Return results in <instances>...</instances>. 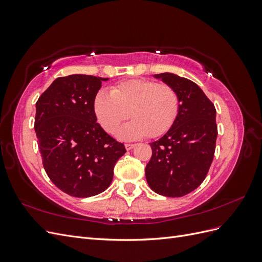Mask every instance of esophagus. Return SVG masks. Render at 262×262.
Returning a JSON list of instances; mask_svg holds the SVG:
<instances>
[{
    "mask_svg": "<svg viewBox=\"0 0 262 262\" xmlns=\"http://www.w3.org/2000/svg\"><path fill=\"white\" fill-rule=\"evenodd\" d=\"M124 146H125V148H126V149L129 150V149H132V148H133L134 146H136V145H134V144H129V143H126Z\"/></svg>",
    "mask_w": 262,
    "mask_h": 262,
    "instance_id": "obj_1",
    "label": "esophagus"
}]
</instances>
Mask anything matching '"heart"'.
Instances as JSON below:
<instances>
[{
  "instance_id": "b5f03b06",
  "label": "heart",
  "mask_w": 262,
  "mask_h": 262,
  "mask_svg": "<svg viewBox=\"0 0 262 262\" xmlns=\"http://www.w3.org/2000/svg\"><path fill=\"white\" fill-rule=\"evenodd\" d=\"M179 106L173 87L142 78L122 81L110 87L109 93L98 92L93 104L95 116L108 133L116 132L130 110L133 119L119 131L125 140L163 136L175 123Z\"/></svg>"
}]
</instances>
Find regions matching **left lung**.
Instances as JSON below:
<instances>
[{"mask_svg":"<svg viewBox=\"0 0 262 262\" xmlns=\"http://www.w3.org/2000/svg\"><path fill=\"white\" fill-rule=\"evenodd\" d=\"M176 90L179 113L175 123L149 143L152 157L145 167L150 189L165 196H184L208 175L215 152L217 125L213 102L192 81L172 73L155 74Z\"/></svg>","mask_w":262,"mask_h":262,"instance_id":"1","label":"left lung"}]
</instances>
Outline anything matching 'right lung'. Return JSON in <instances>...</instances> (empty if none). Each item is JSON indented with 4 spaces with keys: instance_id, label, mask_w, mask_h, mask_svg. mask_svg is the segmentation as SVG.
<instances>
[{
    "instance_id": "add662e5",
    "label": "right lung",
    "mask_w": 262,
    "mask_h": 262,
    "mask_svg": "<svg viewBox=\"0 0 262 262\" xmlns=\"http://www.w3.org/2000/svg\"><path fill=\"white\" fill-rule=\"evenodd\" d=\"M106 80L83 74L58 77L36 102L35 131L43 168L72 196L105 191L117 161L126 152L96 122L94 98Z\"/></svg>"
}]
</instances>
